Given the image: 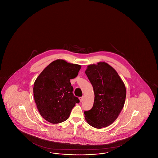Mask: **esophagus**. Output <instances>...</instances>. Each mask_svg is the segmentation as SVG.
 <instances>
[{
    "label": "esophagus",
    "mask_w": 158,
    "mask_h": 158,
    "mask_svg": "<svg viewBox=\"0 0 158 158\" xmlns=\"http://www.w3.org/2000/svg\"><path fill=\"white\" fill-rule=\"evenodd\" d=\"M79 99H80V101L82 102L83 101V99H84V97H80L79 98Z\"/></svg>",
    "instance_id": "34e87169"
}]
</instances>
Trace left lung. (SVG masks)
<instances>
[{
    "label": "left lung",
    "mask_w": 158,
    "mask_h": 158,
    "mask_svg": "<svg viewBox=\"0 0 158 158\" xmlns=\"http://www.w3.org/2000/svg\"><path fill=\"white\" fill-rule=\"evenodd\" d=\"M85 73L95 94L92 108L84 111L85 119L94 127H106L117 119L124 106V83L115 70L105 62L89 65Z\"/></svg>",
    "instance_id": "1"
}]
</instances>
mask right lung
Masks as SVG:
<instances>
[{
    "label": "right lung",
    "instance_id": "right-lung-1",
    "mask_svg": "<svg viewBox=\"0 0 158 158\" xmlns=\"http://www.w3.org/2000/svg\"><path fill=\"white\" fill-rule=\"evenodd\" d=\"M81 66L65 60L52 62L38 76L34 97L38 110L45 120L57 124L66 120L80 101L73 94L70 80L76 77Z\"/></svg>",
    "mask_w": 158,
    "mask_h": 158
}]
</instances>
